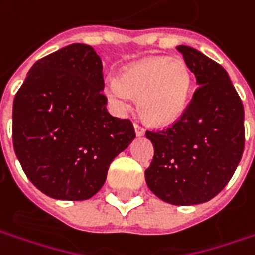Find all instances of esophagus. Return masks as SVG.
<instances>
[{
  "label": "esophagus",
  "instance_id": "obj_1",
  "mask_svg": "<svg viewBox=\"0 0 255 255\" xmlns=\"http://www.w3.org/2000/svg\"><path fill=\"white\" fill-rule=\"evenodd\" d=\"M134 132H136V136H143L144 134V129H143L140 125H137V123H134Z\"/></svg>",
  "mask_w": 255,
  "mask_h": 255
}]
</instances>
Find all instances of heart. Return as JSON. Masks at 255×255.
Here are the masks:
<instances>
[{"label":"heart","instance_id":"b5f03b06","mask_svg":"<svg viewBox=\"0 0 255 255\" xmlns=\"http://www.w3.org/2000/svg\"><path fill=\"white\" fill-rule=\"evenodd\" d=\"M103 91L118 112L129 108L137 95V109L156 126H169L184 115L191 92V75L180 58H146L129 66L119 78L105 82Z\"/></svg>","mask_w":255,"mask_h":255}]
</instances>
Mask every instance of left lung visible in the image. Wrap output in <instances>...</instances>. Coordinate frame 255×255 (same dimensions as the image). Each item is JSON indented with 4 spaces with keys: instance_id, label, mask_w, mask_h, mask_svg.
<instances>
[{
    "instance_id": "1",
    "label": "left lung",
    "mask_w": 255,
    "mask_h": 255,
    "mask_svg": "<svg viewBox=\"0 0 255 255\" xmlns=\"http://www.w3.org/2000/svg\"><path fill=\"white\" fill-rule=\"evenodd\" d=\"M177 51L199 89L171 128L146 132L154 156L144 179L160 200L193 206L217 196L237 169L244 150V108L221 65L186 45Z\"/></svg>"
}]
</instances>
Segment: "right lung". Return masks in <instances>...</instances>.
Masks as SVG:
<instances>
[{
    "label": "right lung",
    "instance_id": "add662e5",
    "mask_svg": "<svg viewBox=\"0 0 255 255\" xmlns=\"http://www.w3.org/2000/svg\"><path fill=\"white\" fill-rule=\"evenodd\" d=\"M102 69L92 46L68 45L36 61L15 95V154L35 187L56 200L95 196L136 137L129 119L106 109Z\"/></svg>",
    "mask_w": 255,
    "mask_h": 255
}]
</instances>
